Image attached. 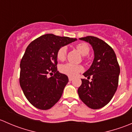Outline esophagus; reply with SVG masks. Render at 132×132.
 I'll return each instance as SVG.
<instances>
[{"mask_svg":"<svg viewBox=\"0 0 132 132\" xmlns=\"http://www.w3.org/2000/svg\"><path fill=\"white\" fill-rule=\"evenodd\" d=\"M69 81H71L73 80V78H71V77H69Z\"/></svg>","mask_w":132,"mask_h":132,"instance_id":"obj_1","label":"esophagus"}]
</instances>
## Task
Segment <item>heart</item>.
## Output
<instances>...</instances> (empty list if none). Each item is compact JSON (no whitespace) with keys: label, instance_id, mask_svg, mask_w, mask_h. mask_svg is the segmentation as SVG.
Here are the masks:
<instances>
[{"label":"heart","instance_id":"heart-1","mask_svg":"<svg viewBox=\"0 0 132 132\" xmlns=\"http://www.w3.org/2000/svg\"><path fill=\"white\" fill-rule=\"evenodd\" d=\"M76 48L83 55H86L89 52V47L86 43H80L76 45ZM67 48L66 46H62L58 49L56 53L57 59L59 61H64L66 58ZM84 68L81 65L73 64L71 63L64 64L60 66L59 70L62 73L66 75L69 77H75L78 73L83 71Z\"/></svg>","mask_w":132,"mask_h":132}]
</instances>
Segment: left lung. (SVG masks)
<instances>
[{
    "label": "left lung",
    "instance_id": "left-lung-1",
    "mask_svg": "<svg viewBox=\"0 0 132 132\" xmlns=\"http://www.w3.org/2000/svg\"><path fill=\"white\" fill-rule=\"evenodd\" d=\"M93 46L94 59L90 68L83 75L92 81L82 80L78 93L89 108L98 109L110 102L118 86L120 68L114 50L107 43L94 36L80 38Z\"/></svg>",
    "mask_w": 132,
    "mask_h": 132
}]
</instances>
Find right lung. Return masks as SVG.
Masks as SVG:
<instances>
[{
  "label": "right lung",
  "mask_w": 132,
  "mask_h": 132,
  "mask_svg": "<svg viewBox=\"0 0 132 132\" xmlns=\"http://www.w3.org/2000/svg\"><path fill=\"white\" fill-rule=\"evenodd\" d=\"M76 40L47 34L28 45L20 62V84L34 107L47 110L59 100L68 78L57 71L56 53L60 47ZM53 73L52 77H47L48 74Z\"/></svg>",
  "instance_id": "1"
}]
</instances>
